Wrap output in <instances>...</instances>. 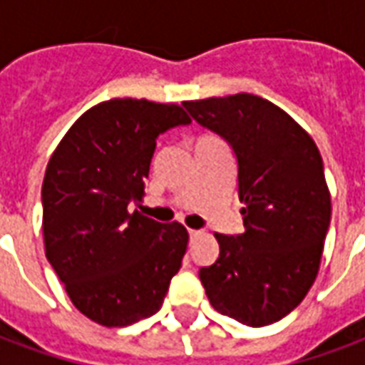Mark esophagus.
Segmentation results:
<instances>
[{"label": "esophagus", "mask_w": 365, "mask_h": 365, "mask_svg": "<svg viewBox=\"0 0 365 365\" xmlns=\"http://www.w3.org/2000/svg\"><path fill=\"white\" fill-rule=\"evenodd\" d=\"M201 237V230H190V238L191 240H195V238Z\"/></svg>", "instance_id": "34e87169"}]
</instances>
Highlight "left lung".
<instances>
[{"instance_id": "8db88e82", "label": "left lung", "mask_w": 365, "mask_h": 365, "mask_svg": "<svg viewBox=\"0 0 365 365\" xmlns=\"http://www.w3.org/2000/svg\"><path fill=\"white\" fill-rule=\"evenodd\" d=\"M237 156L245 232L215 235L219 258L199 269L215 311L266 327L305 299L321 266L330 193L321 152L289 115L252 93L185 101Z\"/></svg>"}]
</instances>
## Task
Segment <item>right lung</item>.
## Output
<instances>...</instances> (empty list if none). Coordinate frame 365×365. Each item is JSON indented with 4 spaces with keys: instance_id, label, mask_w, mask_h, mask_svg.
Segmentation results:
<instances>
[{
    "instance_id": "add662e5",
    "label": "right lung",
    "mask_w": 365,
    "mask_h": 365,
    "mask_svg": "<svg viewBox=\"0 0 365 365\" xmlns=\"http://www.w3.org/2000/svg\"><path fill=\"white\" fill-rule=\"evenodd\" d=\"M190 123L175 103L109 99L83 113L48 160L46 260L76 309L103 327L156 313L182 268L187 230L128 207L143 199L158 136Z\"/></svg>"
}]
</instances>
